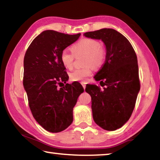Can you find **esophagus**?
Returning <instances> with one entry per match:
<instances>
[{
    "label": "esophagus",
    "mask_w": 160,
    "mask_h": 160,
    "mask_svg": "<svg viewBox=\"0 0 160 160\" xmlns=\"http://www.w3.org/2000/svg\"><path fill=\"white\" fill-rule=\"evenodd\" d=\"M81 84H82V87H83V88H84V89H85V88H86V84H85V82H82Z\"/></svg>",
    "instance_id": "34e87169"
}]
</instances>
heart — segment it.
I'll return each mask as SVG.
<instances>
[{
  "mask_svg": "<svg viewBox=\"0 0 160 160\" xmlns=\"http://www.w3.org/2000/svg\"><path fill=\"white\" fill-rule=\"evenodd\" d=\"M71 50L74 55L80 53L85 54V65L83 68L75 69L70 74L72 81L85 82L88 78L92 75L93 67L99 68L104 63L105 51L100 47L99 42L95 39L84 38L72 46ZM60 60L64 67L71 69L73 66L74 55L68 49H63L60 55Z\"/></svg>",
  "mask_w": 160,
  "mask_h": 160,
  "instance_id": "heart-1",
  "label": "heart"
}]
</instances>
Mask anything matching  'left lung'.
Returning a JSON list of instances; mask_svg holds the SVG:
<instances>
[{
  "instance_id": "obj_1",
  "label": "left lung",
  "mask_w": 160,
  "mask_h": 160,
  "mask_svg": "<svg viewBox=\"0 0 160 160\" xmlns=\"http://www.w3.org/2000/svg\"><path fill=\"white\" fill-rule=\"evenodd\" d=\"M84 36L101 39L106 47L104 63L94 77L106 87L101 90L87 85L85 91L91 96L94 122L107 131H115L131 117L140 91L137 56L128 40L115 29L104 28Z\"/></svg>"
}]
</instances>
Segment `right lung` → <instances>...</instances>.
<instances>
[{
	"label": "right lung",
	"instance_id": "right-lung-1",
	"mask_svg": "<svg viewBox=\"0 0 160 160\" xmlns=\"http://www.w3.org/2000/svg\"><path fill=\"white\" fill-rule=\"evenodd\" d=\"M80 36L45 30L32 41L24 58L23 86L29 108L48 132H61L72 123L73 108L84 92L79 82L66 83L69 77L60 60L61 51ZM63 82L66 85L59 88Z\"/></svg>",
	"mask_w": 160,
	"mask_h": 160
}]
</instances>
